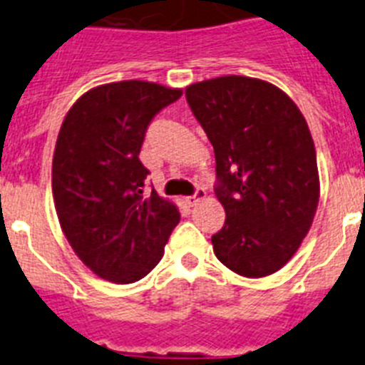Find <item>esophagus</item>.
<instances>
[{"label":"esophagus","mask_w":365,"mask_h":365,"mask_svg":"<svg viewBox=\"0 0 365 365\" xmlns=\"http://www.w3.org/2000/svg\"><path fill=\"white\" fill-rule=\"evenodd\" d=\"M205 197H206V192L202 188H199L197 192H195V195H190V197H186L185 202L188 206H195L199 201H202V199H205Z\"/></svg>","instance_id":"34e87169"}]
</instances>
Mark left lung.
<instances>
[{
    "label": "left lung",
    "instance_id": "1",
    "mask_svg": "<svg viewBox=\"0 0 365 365\" xmlns=\"http://www.w3.org/2000/svg\"><path fill=\"white\" fill-rule=\"evenodd\" d=\"M186 100L214 146L215 195L227 212L212 235L215 256L245 278L278 272L311 230L320 201L307 120L279 87L250 76L192 83Z\"/></svg>",
    "mask_w": 365,
    "mask_h": 365
}]
</instances>
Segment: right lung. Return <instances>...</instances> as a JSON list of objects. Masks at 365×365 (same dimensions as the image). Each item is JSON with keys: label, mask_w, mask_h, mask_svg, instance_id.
I'll list each match as a JSON object with an SVG mask.
<instances>
[{"label": "right lung", "mask_w": 365, "mask_h": 365, "mask_svg": "<svg viewBox=\"0 0 365 365\" xmlns=\"http://www.w3.org/2000/svg\"><path fill=\"white\" fill-rule=\"evenodd\" d=\"M182 95L144 80L104 83L67 111L53 155V199L74 254L102 279L133 283L163 259L179 222L172 201L144 195L148 124Z\"/></svg>", "instance_id": "obj_1"}]
</instances>
